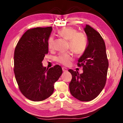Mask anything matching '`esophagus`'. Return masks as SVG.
Instances as JSON below:
<instances>
[{
    "label": "esophagus",
    "mask_w": 123,
    "mask_h": 123,
    "mask_svg": "<svg viewBox=\"0 0 123 123\" xmlns=\"http://www.w3.org/2000/svg\"><path fill=\"white\" fill-rule=\"evenodd\" d=\"M62 70H63V72H67V68H66V67H62Z\"/></svg>",
    "instance_id": "obj_1"
}]
</instances>
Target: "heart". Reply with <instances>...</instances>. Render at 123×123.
Listing matches in <instances>:
<instances>
[{
	"instance_id": "b5f03b06",
	"label": "heart",
	"mask_w": 123,
	"mask_h": 123,
	"mask_svg": "<svg viewBox=\"0 0 123 123\" xmlns=\"http://www.w3.org/2000/svg\"><path fill=\"white\" fill-rule=\"evenodd\" d=\"M60 36L69 41L70 49L78 55H81L85 53L87 48V42L86 37L81 32H78L76 29L70 27L60 29L58 31ZM54 38L50 37L48 40V47L51 50L54 48ZM74 56L71 52H66L60 54L57 57V61L64 66H69L73 60Z\"/></svg>"
}]
</instances>
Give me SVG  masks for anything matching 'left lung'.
<instances>
[{
    "label": "left lung",
    "instance_id": "obj_1",
    "mask_svg": "<svg viewBox=\"0 0 123 123\" xmlns=\"http://www.w3.org/2000/svg\"><path fill=\"white\" fill-rule=\"evenodd\" d=\"M84 31L88 44L78 63L79 67H82L83 73L79 74L78 72L68 70L72 75L69 90L76 99L89 101L95 99L104 88L109 62L105 42L99 33L88 25H86Z\"/></svg>",
    "mask_w": 123,
    "mask_h": 123
}]
</instances>
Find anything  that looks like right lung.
<instances>
[{
    "label": "right lung",
    "instance_id": "add662e5",
    "mask_svg": "<svg viewBox=\"0 0 123 123\" xmlns=\"http://www.w3.org/2000/svg\"><path fill=\"white\" fill-rule=\"evenodd\" d=\"M52 27L35 28L24 33L14 53V73L20 92L34 101L47 99L53 94L54 84L62 73L61 67L47 68L42 62L48 53V40Z\"/></svg>",
    "mask_w": 123,
    "mask_h": 123
}]
</instances>
